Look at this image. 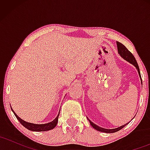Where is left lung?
<instances>
[{
    "mask_svg": "<svg viewBox=\"0 0 150 150\" xmlns=\"http://www.w3.org/2000/svg\"><path fill=\"white\" fill-rule=\"evenodd\" d=\"M116 44H117V47H118V52L120 54V56H121L122 58H124L125 60H126L127 61H128L129 63H130L131 64L135 65V66L136 67V68L137 69V71H138V73H139V75H140V77L141 78L140 72V69H139V66H138V65H137V61H136L135 58V57H134L133 55H132V53L130 52V51H129L127 49V48L125 47L124 45H123L121 43L117 42ZM141 80H142V78H141ZM87 119H88L89 123H90L91 125H92V126L94 129H96V130H98V131L107 132V133H112V132H115L118 131V130H121L122 128H124L125 125L128 124V123H126V124L122 125V126L118 127V128H114V129H105V128H101V127L98 126V125L94 124V123H92V122L91 121V120H89V118H87Z\"/></svg>",
    "mask_w": 150,
    "mask_h": 150,
    "instance_id": "1",
    "label": "left lung"
}]
</instances>
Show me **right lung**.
I'll use <instances>...</instances> for the list:
<instances>
[{
	"mask_svg": "<svg viewBox=\"0 0 150 150\" xmlns=\"http://www.w3.org/2000/svg\"><path fill=\"white\" fill-rule=\"evenodd\" d=\"M13 113H14L15 116H16V118H18V120L20 121V123H21L24 127H25L26 128H27L30 130H32V131H37V132L47 131V130H51V129L54 128L56 126V125H57L58 116H59V114H58L57 117H56L53 121L50 122L49 123H46V124H34V123H27V122L25 121V120H22L20 117L18 116V115H17L14 111H13Z\"/></svg>",
	"mask_w": 150,
	"mask_h": 150,
	"instance_id": "1",
	"label": "right lung"
}]
</instances>
